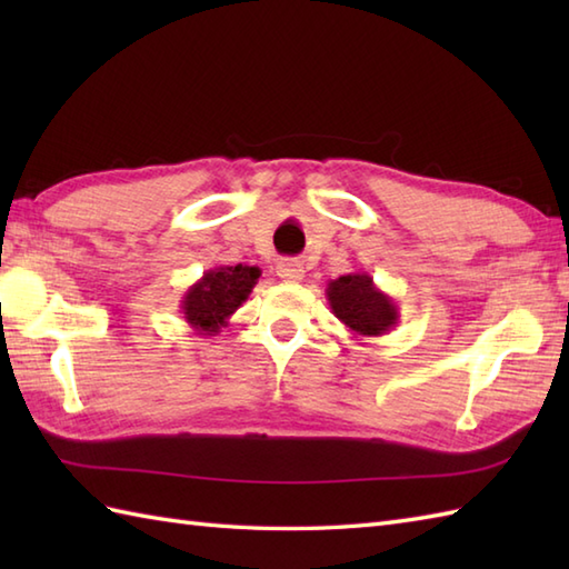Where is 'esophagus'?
Listing matches in <instances>:
<instances>
[{"instance_id":"obj_1","label":"esophagus","mask_w":569,"mask_h":569,"mask_svg":"<svg viewBox=\"0 0 569 569\" xmlns=\"http://www.w3.org/2000/svg\"><path fill=\"white\" fill-rule=\"evenodd\" d=\"M276 273L281 276L283 281H288V283H298V281H303L306 269H303V263H300L298 259H281V261H278V266H276Z\"/></svg>"}]
</instances>
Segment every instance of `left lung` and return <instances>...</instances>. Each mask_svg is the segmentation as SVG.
<instances>
[{"instance_id":"1","label":"left lung","mask_w":569,"mask_h":569,"mask_svg":"<svg viewBox=\"0 0 569 569\" xmlns=\"http://www.w3.org/2000/svg\"><path fill=\"white\" fill-rule=\"evenodd\" d=\"M328 303L355 337H381L398 322V306L373 283L369 273H347L332 278L325 288Z\"/></svg>"}]
</instances>
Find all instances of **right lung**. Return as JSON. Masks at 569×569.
<instances>
[{
  "label": "right lung",
  "instance_id": "add662e5",
  "mask_svg": "<svg viewBox=\"0 0 569 569\" xmlns=\"http://www.w3.org/2000/svg\"><path fill=\"white\" fill-rule=\"evenodd\" d=\"M261 276L259 266H214L192 283L183 300L180 312L188 328L200 337H212L229 325L241 303H247Z\"/></svg>",
  "mask_w": 569,
  "mask_h": 569
}]
</instances>
